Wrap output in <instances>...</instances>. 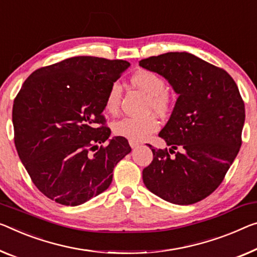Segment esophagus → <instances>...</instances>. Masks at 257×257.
<instances>
[{
	"instance_id": "esophagus-1",
	"label": "esophagus",
	"mask_w": 257,
	"mask_h": 257,
	"mask_svg": "<svg viewBox=\"0 0 257 257\" xmlns=\"http://www.w3.org/2000/svg\"><path fill=\"white\" fill-rule=\"evenodd\" d=\"M128 144H130V146H131L132 148H137V147H139V146H140V142L134 141V140H130Z\"/></svg>"
}]
</instances>
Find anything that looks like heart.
I'll list each match as a JSON object with an SVG mask.
<instances>
[{
  "label": "heart",
  "instance_id": "obj_1",
  "mask_svg": "<svg viewBox=\"0 0 257 257\" xmlns=\"http://www.w3.org/2000/svg\"><path fill=\"white\" fill-rule=\"evenodd\" d=\"M131 84L148 95V109L157 113L168 112L171 106V97L167 92V81L149 70H139L131 78ZM121 98V86L119 82H112L105 95V109L110 113L116 112L119 108ZM159 120L154 116L124 117L112 125L113 133L126 139L141 141L159 128Z\"/></svg>",
  "mask_w": 257,
  "mask_h": 257
}]
</instances>
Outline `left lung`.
Returning <instances> with one entry per match:
<instances>
[{"mask_svg": "<svg viewBox=\"0 0 257 257\" xmlns=\"http://www.w3.org/2000/svg\"><path fill=\"white\" fill-rule=\"evenodd\" d=\"M139 65L164 77L179 95L159 133L171 148L148 145L154 159L142 171L144 183L168 202H199L222 184L241 147L244 103L238 86L225 70L185 51L145 58ZM177 148L182 152L175 153Z\"/></svg>", "mask_w": 257, "mask_h": 257, "instance_id": "obj_1", "label": "left lung"}]
</instances>
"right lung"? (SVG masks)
I'll return each instance as SVG.
<instances>
[{
  "label": "right lung",
  "instance_id": "1",
  "mask_svg": "<svg viewBox=\"0 0 257 257\" xmlns=\"http://www.w3.org/2000/svg\"><path fill=\"white\" fill-rule=\"evenodd\" d=\"M128 66L121 60L77 56L38 69L24 82L13 108L16 149L33 184L50 200L74 207L101 194L111 184L113 168L131 152L125 138L109 139L102 115L110 85Z\"/></svg>",
  "mask_w": 257,
  "mask_h": 257
}]
</instances>
